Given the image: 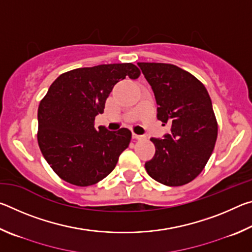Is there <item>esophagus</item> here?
Returning a JSON list of instances; mask_svg holds the SVG:
<instances>
[{
    "instance_id": "34e87169",
    "label": "esophagus",
    "mask_w": 252,
    "mask_h": 252,
    "mask_svg": "<svg viewBox=\"0 0 252 252\" xmlns=\"http://www.w3.org/2000/svg\"><path fill=\"white\" fill-rule=\"evenodd\" d=\"M132 138L136 139V140H140L143 138V135H140V134H136V133H132Z\"/></svg>"
}]
</instances>
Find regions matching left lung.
Wrapping results in <instances>:
<instances>
[{"mask_svg":"<svg viewBox=\"0 0 252 252\" xmlns=\"http://www.w3.org/2000/svg\"><path fill=\"white\" fill-rule=\"evenodd\" d=\"M158 104L157 118L170 132L151 138L156 153L146 162L149 176L169 187L189 183L215 149L218 125L207 89L189 72L167 63L139 62Z\"/></svg>","mask_w":252,"mask_h":252,"instance_id":"8db88e82","label":"left lung"}]
</instances>
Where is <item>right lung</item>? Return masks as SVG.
I'll return each instance as SVG.
<instances>
[{
  "label": "right lung",
  "mask_w": 252,
  "mask_h": 252,
  "mask_svg": "<svg viewBox=\"0 0 252 252\" xmlns=\"http://www.w3.org/2000/svg\"><path fill=\"white\" fill-rule=\"evenodd\" d=\"M132 63L101 64L65 72L51 84L37 110V142L53 171L71 185L87 187L113 171L129 147L131 131L94 127L119 81L136 79Z\"/></svg>",
  "instance_id": "add662e5"
}]
</instances>
